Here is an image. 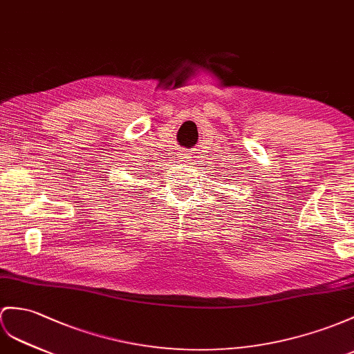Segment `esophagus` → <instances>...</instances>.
I'll return each mask as SVG.
<instances>
[{
    "instance_id": "obj_1",
    "label": "esophagus",
    "mask_w": 354,
    "mask_h": 354,
    "mask_svg": "<svg viewBox=\"0 0 354 354\" xmlns=\"http://www.w3.org/2000/svg\"><path fill=\"white\" fill-rule=\"evenodd\" d=\"M186 158H187V156H186Z\"/></svg>"
}]
</instances>
